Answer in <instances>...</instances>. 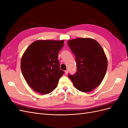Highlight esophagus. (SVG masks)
I'll return each instance as SVG.
<instances>
[{
  "label": "esophagus",
  "mask_w": 128,
  "mask_h": 128,
  "mask_svg": "<svg viewBox=\"0 0 128 128\" xmlns=\"http://www.w3.org/2000/svg\"><path fill=\"white\" fill-rule=\"evenodd\" d=\"M64 72H65V74H66L67 75V74H68V70H66Z\"/></svg>",
  "instance_id": "obj_1"
}]
</instances>
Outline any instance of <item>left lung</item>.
Here are the masks:
<instances>
[{"mask_svg":"<svg viewBox=\"0 0 128 128\" xmlns=\"http://www.w3.org/2000/svg\"><path fill=\"white\" fill-rule=\"evenodd\" d=\"M67 44L75 56L77 67V72L68 77L77 90L92 91L102 83L107 71V59L104 50L92 38H76Z\"/></svg>","mask_w":128,"mask_h":128,"instance_id":"left-lung-1","label":"left lung"}]
</instances>
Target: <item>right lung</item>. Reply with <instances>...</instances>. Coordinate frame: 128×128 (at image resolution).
I'll use <instances>...</instances> for the list:
<instances>
[{
  "mask_svg": "<svg viewBox=\"0 0 128 128\" xmlns=\"http://www.w3.org/2000/svg\"><path fill=\"white\" fill-rule=\"evenodd\" d=\"M64 40H39L26 48L21 61L24 79L34 91L46 94L56 88L64 72L60 68L58 53Z\"/></svg>",
  "mask_w": 128,
  "mask_h": 128,
  "instance_id": "obj_1",
  "label": "right lung"
}]
</instances>
